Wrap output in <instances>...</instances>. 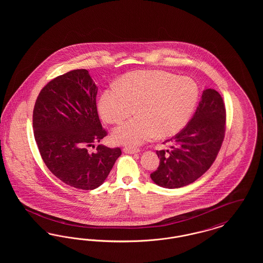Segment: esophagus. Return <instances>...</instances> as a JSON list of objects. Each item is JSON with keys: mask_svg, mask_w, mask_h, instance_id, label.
<instances>
[{"mask_svg": "<svg viewBox=\"0 0 263 263\" xmlns=\"http://www.w3.org/2000/svg\"><path fill=\"white\" fill-rule=\"evenodd\" d=\"M123 152L126 153V154H138L140 150L139 149H133V148H124L123 149Z\"/></svg>", "mask_w": 263, "mask_h": 263, "instance_id": "1", "label": "esophagus"}]
</instances>
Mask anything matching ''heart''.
Segmentation results:
<instances>
[{"label":"heart","mask_w":263,"mask_h":263,"mask_svg":"<svg viewBox=\"0 0 263 263\" xmlns=\"http://www.w3.org/2000/svg\"><path fill=\"white\" fill-rule=\"evenodd\" d=\"M120 87L103 91L99 102L102 119L116 124L137 112L112 132L117 144L133 148L157 135L177 134L194 111L199 98L197 84L187 77L163 71H143L126 75Z\"/></svg>","instance_id":"1"}]
</instances>
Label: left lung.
Masks as SVG:
<instances>
[{"mask_svg": "<svg viewBox=\"0 0 263 263\" xmlns=\"http://www.w3.org/2000/svg\"><path fill=\"white\" fill-rule=\"evenodd\" d=\"M225 104L221 95L203 90L193 117L175 137L167 150L157 151L159 167L151 174L159 186L179 188L194 182L212 165L225 137Z\"/></svg>", "mask_w": 263, "mask_h": 263, "instance_id": "1", "label": "left lung"}]
</instances>
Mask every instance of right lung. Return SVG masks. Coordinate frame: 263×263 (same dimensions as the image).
Listing matches in <instances>:
<instances>
[{
  "mask_svg": "<svg viewBox=\"0 0 263 263\" xmlns=\"http://www.w3.org/2000/svg\"><path fill=\"white\" fill-rule=\"evenodd\" d=\"M98 87L86 69L53 79L38 95L33 109L34 138L51 173L73 187L100 186L120 157L119 148L97 147L106 136L97 109Z\"/></svg>",
  "mask_w": 263,
  "mask_h": 263,
  "instance_id": "1",
  "label": "right lung"
}]
</instances>
